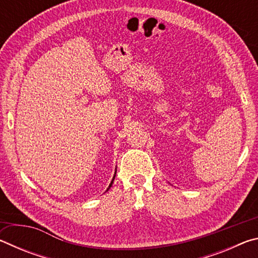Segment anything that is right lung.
<instances>
[{
    "instance_id": "right-lung-1",
    "label": "right lung",
    "mask_w": 258,
    "mask_h": 258,
    "mask_svg": "<svg viewBox=\"0 0 258 258\" xmlns=\"http://www.w3.org/2000/svg\"><path fill=\"white\" fill-rule=\"evenodd\" d=\"M115 176H116V173H115V175H113V177H112V180H111V182H110V184H109V186H108V189H107V191L110 189L111 187V185H112V183H113V180H115Z\"/></svg>"
}]
</instances>
